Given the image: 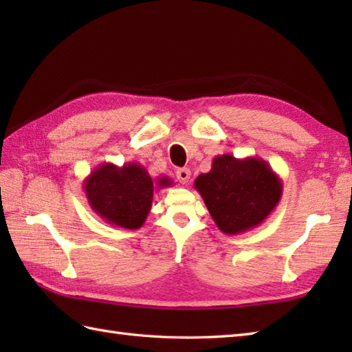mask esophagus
<instances>
[{
  "mask_svg": "<svg viewBox=\"0 0 352 352\" xmlns=\"http://www.w3.org/2000/svg\"><path fill=\"white\" fill-rule=\"evenodd\" d=\"M177 178L178 182L182 184H188L190 180V170L188 168H183V169H178L177 170Z\"/></svg>",
  "mask_w": 352,
  "mask_h": 352,
  "instance_id": "34e87169",
  "label": "esophagus"
}]
</instances>
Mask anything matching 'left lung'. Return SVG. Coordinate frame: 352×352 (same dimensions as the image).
<instances>
[{"mask_svg":"<svg viewBox=\"0 0 352 352\" xmlns=\"http://www.w3.org/2000/svg\"><path fill=\"white\" fill-rule=\"evenodd\" d=\"M193 186L214 223L226 234L258 227L275 210L283 195L281 178L260 157L216 155L212 169L199 174Z\"/></svg>","mask_w":352,"mask_h":352,"instance_id":"obj_1","label":"left lung"}]
</instances>
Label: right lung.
<instances>
[{"label": "right lung", "mask_w": 352, "mask_h": 352, "mask_svg": "<svg viewBox=\"0 0 352 352\" xmlns=\"http://www.w3.org/2000/svg\"><path fill=\"white\" fill-rule=\"evenodd\" d=\"M172 180L159 177L153 182L140 163H102L83 182L87 203L110 226L136 230L144 226L151 210L154 190L169 188Z\"/></svg>", "instance_id": "1"}]
</instances>
